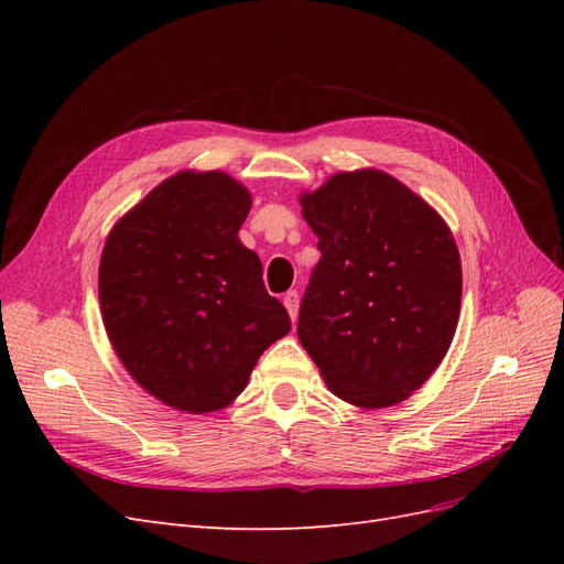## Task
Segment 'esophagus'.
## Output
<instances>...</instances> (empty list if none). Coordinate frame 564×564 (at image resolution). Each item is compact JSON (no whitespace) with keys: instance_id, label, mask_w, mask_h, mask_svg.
Wrapping results in <instances>:
<instances>
[{"instance_id":"1","label":"esophagus","mask_w":564,"mask_h":564,"mask_svg":"<svg viewBox=\"0 0 564 564\" xmlns=\"http://www.w3.org/2000/svg\"><path fill=\"white\" fill-rule=\"evenodd\" d=\"M282 303H284L289 317H292V322H296V317H299V294L296 292H286Z\"/></svg>"}]
</instances>
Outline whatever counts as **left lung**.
<instances>
[{"instance_id":"obj_1","label":"left lung","mask_w":564,"mask_h":564,"mask_svg":"<svg viewBox=\"0 0 564 564\" xmlns=\"http://www.w3.org/2000/svg\"><path fill=\"white\" fill-rule=\"evenodd\" d=\"M299 202L322 253L301 301V346L344 402H404L445 360L458 324L449 226L379 169L334 174Z\"/></svg>"}]
</instances>
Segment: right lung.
I'll return each mask as SVG.
<instances>
[{"label": "right lung", "mask_w": 564, "mask_h": 564, "mask_svg": "<svg viewBox=\"0 0 564 564\" xmlns=\"http://www.w3.org/2000/svg\"><path fill=\"white\" fill-rule=\"evenodd\" d=\"M251 193L226 172L169 176L112 226L98 265L106 334L131 379L166 406L235 402L292 322L237 232Z\"/></svg>", "instance_id": "right-lung-1"}]
</instances>
